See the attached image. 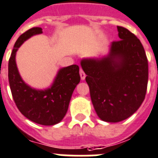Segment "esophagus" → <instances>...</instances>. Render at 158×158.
Here are the masks:
<instances>
[{
	"instance_id": "obj_1",
	"label": "esophagus",
	"mask_w": 158,
	"mask_h": 158,
	"mask_svg": "<svg viewBox=\"0 0 158 158\" xmlns=\"http://www.w3.org/2000/svg\"><path fill=\"white\" fill-rule=\"evenodd\" d=\"M80 76H81V79L82 81L85 80V73L83 72V70L81 69H80Z\"/></svg>"
}]
</instances>
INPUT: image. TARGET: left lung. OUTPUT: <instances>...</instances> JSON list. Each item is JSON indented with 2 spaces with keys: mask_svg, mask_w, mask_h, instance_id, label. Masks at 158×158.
<instances>
[{
  "mask_svg": "<svg viewBox=\"0 0 158 158\" xmlns=\"http://www.w3.org/2000/svg\"><path fill=\"white\" fill-rule=\"evenodd\" d=\"M117 31L121 40L109 45L107 55L81 60L94 110L102 121L113 123L138 110L148 79L147 56L140 41L125 27L117 26Z\"/></svg>",
  "mask_w": 158,
  "mask_h": 158,
  "instance_id": "left-lung-1",
  "label": "left lung"
}]
</instances>
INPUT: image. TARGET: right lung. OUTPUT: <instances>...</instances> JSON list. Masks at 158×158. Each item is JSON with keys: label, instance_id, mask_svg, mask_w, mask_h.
Returning <instances> with one entry per match:
<instances>
[{"label": "right lung", "instance_id": "obj_1", "mask_svg": "<svg viewBox=\"0 0 158 158\" xmlns=\"http://www.w3.org/2000/svg\"><path fill=\"white\" fill-rule=\"evenodd\" d=\"M41 33V27H32L18 38L9 60V82L20 113L36 124L54 126L65 117L81 77L79 67L73 64L59 69L52 84L45 89L33 88L23 80L16 64V52L27 39Z\"/></svg>", "mask_w": 158, "mask_h": 158}]
</instances>
